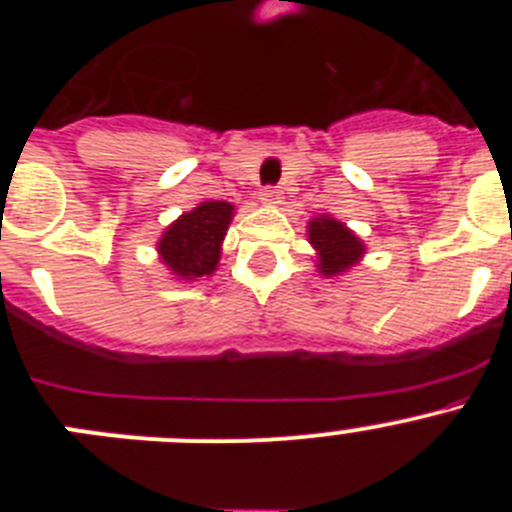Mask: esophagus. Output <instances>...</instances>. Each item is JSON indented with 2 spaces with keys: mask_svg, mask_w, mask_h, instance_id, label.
I'll return each mask as SVG.
<instances>
[{
  "mask_svg": "<svg viewBox=\"0 0 512 512\" xmlns=\"http://www.w3.org/2000/svg\"><path fill=\"white\" fill-rule=\"evenodd\" d=\"M259 200L264 202V205H269V207H277L279 202H282V192H279L277 187H266L264 192H261Z\"/></svg>",
  "mask_w": 512,
  "mask_h": 512,
  "instance_id": "1",
  "label": "esophagus"
}]
</instances>
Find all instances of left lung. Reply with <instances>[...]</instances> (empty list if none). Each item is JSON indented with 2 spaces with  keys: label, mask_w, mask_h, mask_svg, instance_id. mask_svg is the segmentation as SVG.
I'll use <instances>...</instances> for the list:
<instances>
[{
  "label": "left lung",
  "mask_w": 512,
  "mask_h": 512,
  "mask_svg": "<svg viewBox=\"0 0 512 512\" xmlns=\"http://www.w3.org/2000/svg\"><path fill=\"white\" fill-rule=\"evenodd\" d=\"M307 241L315 248V269L325 279L348 274L366 253L359 235L333 215L312 217L307 223Z\"/></svg>",
  "instance_id": "obj_1"
}]
</instances>
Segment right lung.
Wrapping results in <instances>:
<instances>
[{
    "instance_id": "obj_1",
    "label": "right lung",
    "mask_w": 512,
    "mask_h": 512,
    "mask_svg": "<svg viewBox=\"0 0 512 512\" xmlns=\"http://www.w3.org/2000/svg\"><path fill=\"white\" fill-rule=\"evenodd\" d=\"M233 215L235 205L223 200H205L189 212H182L158 238V261L179 282L212 277L220 264Z\"/></svg>"
}]
</instances>
